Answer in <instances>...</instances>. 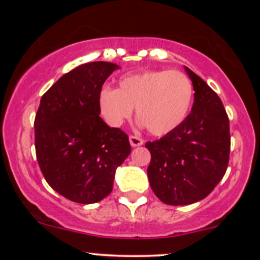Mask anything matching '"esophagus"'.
Here are the masks:
<instances>
[{"instance_id":"1","label":"esophagus","mask_w":260,"mask_h":260,"mask_svg":"<svg viewBox=\"0 0 260 260\" xmlns=\"http://www.w3.org/2000/svg\"><path fill=\"white\" fill-rule=\"evenodd\" d=\"M129 143H131V145H132V147H140V145H143L144 140L140 138V137L129 136Z\"/></svg>"}]
</instances>
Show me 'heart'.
<instances>
[{"label": "heart", "mask_w": 260, "mask_h": 260, "mask_svg": "<svg viewBox=\"0 0 260 260\" xmlns=\"http://www.w3.org/2000/svg\"><path fill=\"white\" fill-rule=\"evenodd\" d=\"M192 80L177 71H145L126 74L117 89L103 88L99 107L105 120L121 126L136 107L137 118L153 136H166L187 118L193 104Z\"/></svg>", "instance_id": "b5f03b06"}]
</instances>
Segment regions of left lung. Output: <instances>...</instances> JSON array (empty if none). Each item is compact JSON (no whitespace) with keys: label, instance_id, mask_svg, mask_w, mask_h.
I'll list each match as a JSON object with an SVG mask.
<instances>
[{"label":"left lung","instance_id":"1","mask_svg":"<svg viewBox=\"0 0 260 260\" xmlns=\"http://www.w3.org/2000/svg\"><path fill=\"white\" fill-rule=\"evenodd\" d=\"M194 103L183 123L155 142L148 178L155 196L169 205H188L210 194L229 165V117L217 94L188 67Z\"/></svg>","mask_w":260,"mask_h":260}]
</instances>
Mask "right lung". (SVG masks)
Listing matches in <instances>:
<instances>
[{
    "label": "right lung",
    "instance_id": "1",
    "mask_svg": "<svg viewBox=\"0 0 260 260\" xmlns=\"http://www.w3.org/2000/svg\"><path fill=\"white\" fill-rule=\"evenodd\" d=\"M120 66L89 62L66 73L43 95L35 116V151L45 180L80 204L111 193L116 170L131 153L128 136L100 117L99 92Z\"/></svg>",
    "mask_w": 260,
    "mask_h": 260
}]
</instances>
